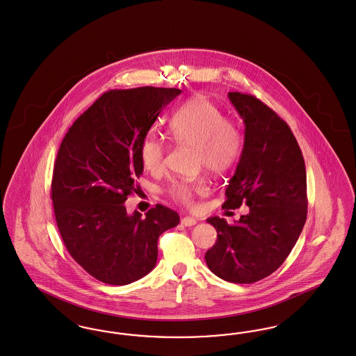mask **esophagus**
<instances>
[{
    "instance_id": "34e87169",
    "label": "esophagus",
    "mask_w": 356,
    "mask_h": 356,
    "mask_svg": "<svg viewBox=\"0 0 356 356\" xmlns=\"http://www.w3.org/2000/svg\"><path fill=\"white\" fill-rule=\"evenodd\" d=\"M181 223L186 226V227H190V226H194L197 223V220L194 218L191 217H184L181 219Z\"/></svg>"
}]
</instances>
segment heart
I'll return each instance as SVG.
<instances>
[{
  "label": "heart",
  "mask_w": 356,
  "mask_h": 356,
  "mask_svg": "<svg viewBox=\"0 0 356 356\" xmlns=\"http://www.w3.org/2000/svg\"><path fill=\"white\" fill-rule=\"evenodd\" d=\"M171 136L179 143L198 152V165L214 174H223L239 161L245 137L239 124L225 117V113L206 95H194L178 108L169 124ZM140 161L145 169L159 171L165 166L168 145L156 134H147L140 145ZM203 179L178 181L169 188L174 201L191 206L197 194L204 191Z\"/></svg>",
  "instance_id": "b5f03b06"
}]
</instances>
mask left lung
<instances>
[{
	"label": "left lung",
	"mask_w": 356,
	"mask_h": 356,
	"mask_svg": "<svg viewBox=\"0 0 356 356\" xmlns=\"http://www.w3.org/2000/svg\"><path fill=\"white\" fill-rule=\"evenodd\" d=\"M245 122V146L226 188L223 207L248 206L229 225L209 218L218 232L207 250L209 268L232 283H254L286 261L307 218V179L302 150L290 126L255 95L229 93Z\"/></svg>",
	"instance_id": "8db88e82"
}]
</instances>
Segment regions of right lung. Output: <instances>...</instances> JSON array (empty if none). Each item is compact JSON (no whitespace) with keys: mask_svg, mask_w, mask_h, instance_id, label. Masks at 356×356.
Here are the masks:
<instances>
[{"mask_svg":"<svg viewBox=\"0 0 356 356\" xmlns=\"http://www.w3.org/2000/svg\"><path fill=\"white\" fill-rule=\"evenodd\" d=\"M182 93L143 86L108 90L81 114L62 139L51 178L58 232L72 258L92 277L124 286L154 268L159 235L179 216L155 204L146 217L126 213L139 190L140 145L152 124Z\"/></svg>","mask_w":356,"mask_h":356,"instance_id":"1","label":"right lung"}]
</instances>
